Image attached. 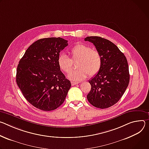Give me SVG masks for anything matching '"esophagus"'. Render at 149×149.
I'll list each match as a JSON object with an SVG mask.
<instances>
[{"instance_id": "1", "label": "esophagus", "mask_w": 149, "mask_h": 149, "mask_svg": "<svg viewBox=\"0 0 149 149\" xmlns=\"http://www.w3.org/2000/svg\"><path fill=\"white\" fill-rule=\"evenodd\" d=\"M79 83L78 82H75V81H71V84H72V86H74V85H77V84H78Z\"/></svg>"}]
</instances>
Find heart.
<instances>
[{
	"instance_id": "heart-1",
	"label": "heart",
	"mask_w": 149,
	"mask_h": 149,
	"mask_svg": "<svg viewBox=\"0 0 149 149\" xmlns=\"http://www.w3.org/2000/svg\"><path fill=\"white\" fill-rule=\"evenodd\" d=\"M72 58L77 60L76 68L70 72L68 78L77 81L89 77L95 76L100 72L102 66V56L100 53L84 44H77L70 49ZM59 69L64 73H68L71 69V60L64 54H60L57 58Z\"/></svg>"
}]
</instances>
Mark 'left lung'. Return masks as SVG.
Instances as JSON below:
<instances>
[{
  "label": "left lung",
  "mask_w": 149,
  "mask_h": 149,
  "mask_svg": "<svg viewBox=\"0 0 149 149\" xmlns=\"http://www.w3.org/2000/svg\"><path fill=\"white\" fill-rule=\"evenodd\" d=\"M102 56L101 68L89 80L91 89L87 99L93 106L105 109L118 102L130 81L128 65L124 54L111 41L100 37H87Z\"/></svg>",
  "instance_id": "left-lung-1"
}]
</instances>
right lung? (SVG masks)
Instances as JSON below:
<instances>
[{"instance_id":"right-lung-1","label":"right lung","mask_w":149,"mask_h":149,"mask_svg":"<svg viewBox=\"0 0 149 149\" xmlns=\"http://www.w3.org/2000/svg\"><path fill=\"white\" fill-rule=\"evenodd\" d=\"M68 45L61 38H46L32 44L20 60L16 81L32 105L44 111L57 109L71 87L57 64L60 52Z\"/></svg>"}]
</instances>
